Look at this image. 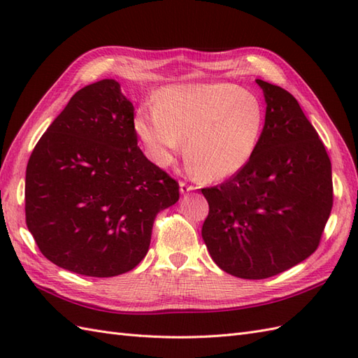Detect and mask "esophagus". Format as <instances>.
I'll return each mask as SVG.
<instances>
[{"label": "esophagus", "mask_w": 358, "mask_h": 358, "mask_svg": "<svg viewBox=\"0 0 358 358\" xmlns=\"http://www.w3.org/2000/svg\"><path fill=\"white\" fill-rule=\"evenodd\" d=\"M194 186L192 185H189V183H186V181H181L180 183V191H181V194H187V192H191V191H194Z\"/></svg>", "instance_id": "obj_1"}]
</instances>
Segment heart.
<instances>
[{"label":"heart","mask_w":358,"mask_h":358,"mask_svg":"<svg viewBox=\"0 0 358 358\" xmlns=\"http://www.w3.org/2000/svg\"><path fill=\"white\" fill-rule=\"evenodd\" d=\"M264 117L260 98L231 83L175 85L158 90L154 109L136 110L134 129L155 164L169 166L186 138L191 171L224 180L254 155Z\"/></svg>","instance_id":"1"}]
</instances>
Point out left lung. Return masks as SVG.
Wrapping results in <instances>:
<instances>
[{"instance_id": "obj_1", "label": "left lung", "mask_w": 358, "mask_h": 358, "mask_svg": "<svg viewBox=\"0 0 358 358\" xmlns=\"http://www.w3.org/2000/svg\"><path fill=\"white\" fill-rule=\"evenodd\" d=\"M255 81L268 106L254 155L220 186L201 189L212 260L246 280L273 277L314 254L334 201L331 159L299 101Z\"/></svg>"}]
</instances>
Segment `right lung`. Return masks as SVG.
<instances>
[{
  "label": "right lung",
  "instance_id": "1",
  "mask_svg": "<svg viewBox=\"0 0 358 358\" xmlns=\"http://www.w3.org/2000/svg\"><path fill=\"white\" fill-rule=\"evenodd\" d=\"M178 181L138 148L134 106L115 80L80 89L26 169V224L41 254L80 275L115 277L146 257Z\"/></svg>",
  "mask_w": 358,
  "mask_h": 358
}]
</instances>
